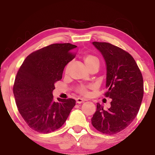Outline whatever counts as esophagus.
Here are the masks:
<instances>
[{"label":"esophagus","mask_w":155,"mask_h":155,"mask_svg":"<svg viewBox=\"0 0 155 155\" xmlns=\"http://www.w3.org/2000/svg\"><path fill=\"white\" fill-rule=\"evenodd\" d=\"M84 101H85V100L82 99V98H80V97H78L77 99H76V102H77V103H78V104H81Z\"/></svg>","instance_id":"esophagus-1"}]
</instances>
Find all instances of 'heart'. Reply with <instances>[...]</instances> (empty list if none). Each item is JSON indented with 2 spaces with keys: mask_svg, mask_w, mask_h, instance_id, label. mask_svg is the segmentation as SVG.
<instances>
[{
  "mask_svg": "<svg viewBox=\"0 0 155 155\" xmlns=\"http://www.w3.org/2000/svg\"><path fill=\"white\" fill-rule=\"evenodd\" d=\"M83 60L88 68H91L92 66L100 65V60L98 58L96 57L95 55H92V54H85L83 57ZM68 66L65 68V72L68 71ZM89 87H88V86H80V87H78L77 92L81 95H87L88 94V88Z\"/></svg>",
  "mask_w": 155,
  "mask_h": 155,
  "instance_id": "1",
  "label": "heart"
}]
</instances>
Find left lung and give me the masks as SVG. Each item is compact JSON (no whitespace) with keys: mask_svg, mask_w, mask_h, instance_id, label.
I'll return each mask as SVG.
<instances>
[{"mask_svg":"<svg viewBox=\"0 0 155 155\" xmlns=\"http://www.w3.org/2000/svg\"><path fill=\"white\" fill-rule=\"evenodd\" d=\"M107 67L105 97L112 99L109 109L97 104L92 124L103 134H114L127 127L139 112L144 94L143 78L129 53L109 43L92 42Z\"/></svg>","mask_w":155,"mask_h":155,"instance_id":"1","label":"left lung"}]
</instances>
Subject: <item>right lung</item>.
I'll return each instance as SVG.
<instances>
[{"label": "right lung", "mask_w": 155, "mask_h": 155, "mask_svg": "<svg viewBox=\"0 0 155 155\" xmlns=\"http://www.w3.org/2000/svg\"><path fill=\"white\" fill-rule=\"evenodd\" d=\"M77 46L55 43L30 54L16 75L13 94L19 113L32 130L50 133L63 126L74 106L72 98L55 101V83L62 79L64 68L75 58Z\"/></svg>", "instance_id": "add662e5"}]
</instances>
